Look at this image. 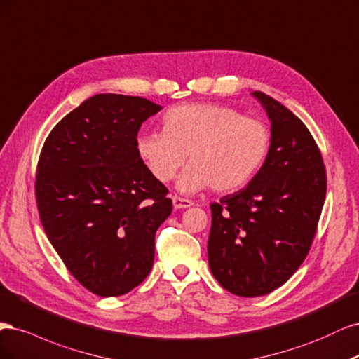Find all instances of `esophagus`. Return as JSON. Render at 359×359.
<instances>
[{"label": "esophagus", "instance_id": "obj_1", "mask_svg": "<svg viewBox=\"0 0 359 359\" xmlns=\"http://www.w3.org/2000/svg\"><path fill=\"white\" fill-rule=\"evenodd\" d=\"M172 205H175V209H188V207L194 205V203L191 200L182 198L179 195H175L172 196Z\"/></svg>", "mask_w": 359, "mask_h": 359}]
</instances>
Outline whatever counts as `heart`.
<instances>
[{"mask_svg": "<svg viewBox=\"0 0 359 359\" xmlns=\"http://www.w3.org/2000/svg\"><path fill=\"white\" fill-rule=\"evenodd\" d=\"M164 131L140 133L138 158L159 182L175 179L184 159L189 165L177 189L192 194L210 187L237 191L255 177L271 149L269 126L219 104H180L163 116Z\"/></svg>", "mask_w": 359, "mask_h": 359, "instance_id": "obj_1", "label": "heart"}]
</instances>
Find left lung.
Instances as JSON below:
<instances>
[{
	"label": "left lung",
	"instance_id": "left-lung-1",
	"mask_svg": "<svg viewBox=\"0 0 359 359\" xmlns=\"http://www.w3.org/2000/svg\"><path fill=\"white\" fill-rule=\"evenodd\" d=\"M271 122V149L246 188L213 203L207 255L215 279L238 297L267 295L307 257L327 192L307 126L279 101L252 92Z\"/></svg>",
	"mask_w": 359,
	"mask_h": 359
}]
</instances>
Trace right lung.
<instances>
[{
	"label": "right lung",
	"instance_id": "obj_1",
	"mask_svg": "<svg viewBox=\"0 0 359 359\" xmlns=\"http://www.w3.org/2000/svg\"><path fill=\"white\" fill-rule=\"evenodd\" d=\"M158 104L98 94L57 123L39 159L43 228L90 292L119 297L152 270L155 234L171 215L168 189L138 158L135 138Z\"/></svg>",
	"mask_w": 359,
	"mask_h": 359
}]
</instances>
